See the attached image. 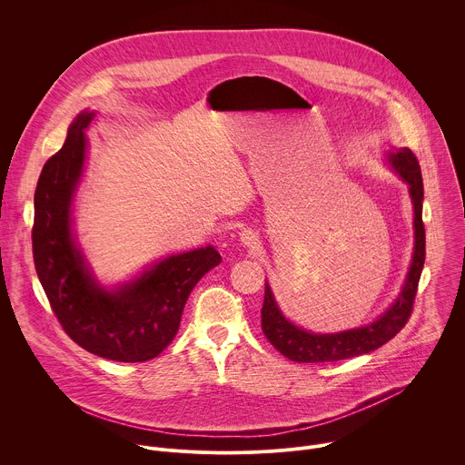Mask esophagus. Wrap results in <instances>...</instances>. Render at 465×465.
I'll return each instance as SVG.
<instances>
[{
	"mask_svg": "<svg viewBox=\"0 0 465 465\" xmlns=\"http://www.w3.org/2000/svg\"><path fill=\"white\" fill-rule=\"evenodd\" d=\"M241 242H242L244 246H255V244L259 242V237H257V233H253V232H250V230H244V232L241 233Z\"/></svg>",
	"mask_w": 465,
	"mask_h": 465,
	"instance_id": "34e87169",
	"label": "esophagus"
}]
</instances>
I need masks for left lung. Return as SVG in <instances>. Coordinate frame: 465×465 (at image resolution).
Instances as JSON below:
<instances>
[{
	"mask_svg": "<svg viewBox=\"0 0 465 465\" xmlns=\"http://www.w3.org/2000/svg\"><path fill=\"white\" fill-rule=\"evenodd\" d=\"M391 167L411 185L414 203L416 248L407 283L395 303L370 325L342 331L335 335H314L292 325L278 309L272 291L264 285V300L261 309V329L269 342L287 359L294 362H333L375 351L391 341L407 325L418 292L425 262V226H423V178L420 162L411 149H400L390 154Z\"/></svg>",
	"mask_w": 465,
	"mask_h": 465,
	"instance_id": "left-lung-1",
	"label": "left lung"
}]
</instances>
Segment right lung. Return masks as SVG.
I'll list each match as a JSON object with an SVG mask.
<instances>
[{
	"mask_svg": "<svg viewBox=\"0 0 465 465\" xmlns=\"http://www.w3.org/2000/svg\"><path fill=\"white\" fill-rule=\"evenodd\" d=\"M94 114L83 112L68 138L44 165L35 191L33 257L49 305L75 344L117 362H145L174 339L183 305L201 278L221 262L213 246L171 255L136 282L110 292L99 287L72 235V198L83 173L84 128Z\"/></svg>",
	"mask_w": 465,
	"mask_h": 465,
	"instance_id": "right-lung-1",
	"label": "right lung"
}]
</instances>
